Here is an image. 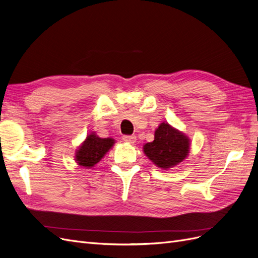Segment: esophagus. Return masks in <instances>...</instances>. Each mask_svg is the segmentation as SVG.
Listing matches in <instances>:
<instances>
[{"label": "esophagus", "instance_id": "34e87169", "mask_svg": "<svg viewBox=\"0 0 258 258\" xmlns=\"http://www.w3.org/2000/svg\"><path fill=\"white\" fill-rule=\"evenodd\" d=\"M122 140H123L124 142L130 143V144H134V143L136 142L137 138H136L135 136H123V137H122Z\"/></svg>", "mask_w": 258, "mask_h": 258}]
</instances>
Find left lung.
I'll list each match as a JSON object with an SVG mask.
<instances>
[{"label":"left lung","instance_id":"8db88e82","mask_svg":"<svg viewBox=\"0 0 258 258\" xmlns=\"http://www.w3.org/2000/svg\"><path fill=\"white\" fill-rule=\"evenodd\" d=\"M189 148V138L163 121L155 130L154 141L143 146V152L154 165L167 170L182 162L188 156Z\"/></svg>","mask_w":258,"mask_h":258}]
</instances>
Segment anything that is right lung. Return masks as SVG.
<instances>
[{
    "instance_id": "1",
    "label": "right lung",
    "mask_w": 258,
    "mask_h": 258,
    "mask_svg": "<svg viewBox=\"0 0 258 258\" xmlns=\"http://www.w3.org/2000/svg\"><path fill=\"white\" fill-rule=\"evenodd\" d=\"M115 144L112 138H100L95 132H91L86 137L85 141L77 148L75 153V161L77 165L90 169L102 159L105 154Z\"/></svg>"
}]
</instances>
